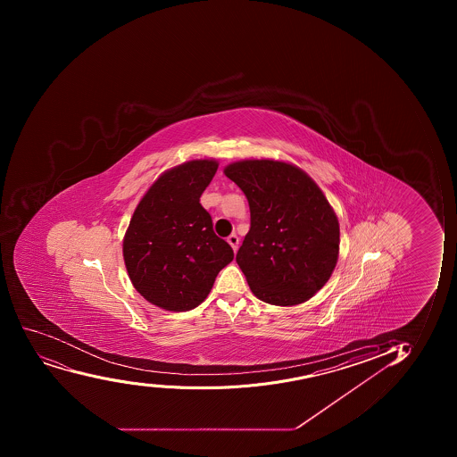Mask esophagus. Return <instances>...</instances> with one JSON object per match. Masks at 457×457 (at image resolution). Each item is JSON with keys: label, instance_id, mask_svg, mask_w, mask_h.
Here are the masks:
<instances>
[{"label": "esophagus", "instance_id": "esophagus-1", "mask_svg": "<svg viewBox=\"0 0 457 457\" xmlns=\"http://www.w3.org/2000/svg\"><path fill=\"white\" fill-rule=\"evenodd\" d=\"M228 243L231 245L232 250L237 252V250H238V245H240V238H238L236 234H232V236L228 237Z\"/></svg>", "mask_w": 457, "mask_h": 457}]
</instances>
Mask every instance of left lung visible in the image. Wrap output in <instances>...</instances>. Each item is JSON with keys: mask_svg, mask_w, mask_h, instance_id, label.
Returning <instances> with one entry per match:
<instances>
[{"mask_svg": "<svg viewBox=\"0 0 457 457\" xmlns=\"http://www.w3.org/2000/svg\"><path fill=\"white\" fill-rule=\"evenodd\" d=\"M223 172L249 201L250 231L237 263L254 296L281 307L305 303L338 261L334 208L316 181L292 163L245 159Z\"/></svg>", "mask_w": 457, "mask_h": 457, "instance_id": "8db88e82", "label": "left lung"}]
</instances>
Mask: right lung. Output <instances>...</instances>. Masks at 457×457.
<instances>
[{"label":"right lung","instance_id":"add662e5","mask_svg":"<svg viewBox=\"0 0 457 457\" xmlns=\"http://www.w3.org/2000/svg\"><path fill=\"white\" fill-rule=\"evenodd\" d=\"M214 159H195L159 176L137 205L123 238V259L137 292L168 312H189L210 294L234 259L199 204L216 174Z\"/></svg>","mask_w":457,"mask_h":457}]
</instances>
